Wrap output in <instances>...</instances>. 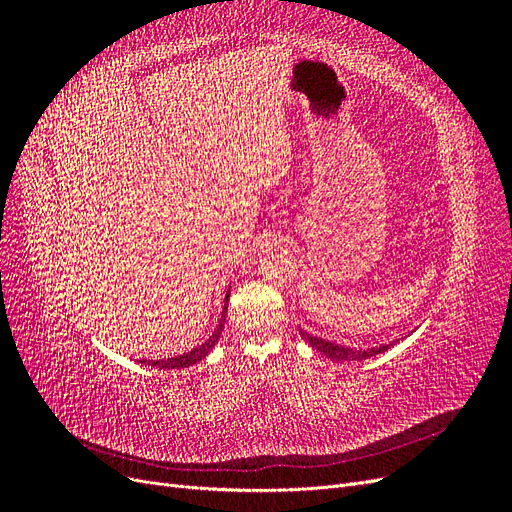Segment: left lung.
<instances>
[{
	"mask_svg": "<svg viewBox=\"0 0 512 512\" xmlns=\"http://www.w3.org/2000/svg\"><path fill=\"white\" fill-rule=\"evenodd\" d=\"M299 333H301V337L305 339V342H307L309 346H312L314 350H318L320 354L329 356L331 361H365V359H371V356L386 352L391 346L397 344V342H391V344H382V346H376V348H350V346H342V344L329 342V339L309 335V333L303 331V329H299Z\"/></svg>",
	"mask_w": 512,
	"mask_h": 512,
	"instance_id": "8db88e82",
	"label": "left lung"
}]
</instances>
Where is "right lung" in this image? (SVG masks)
Segmentation results:
<instances>
[{"label":"right lung","mask_w":512,"mask_h":512,"mask_svg":"<svg viewBox=\"0 0 512 512\" xmlns=\"http://www.w3.org/2000/svg\"><path fill=\"white\" fill-rule=\"evenodd\" d=\"M228 297L230 292H226V303H224V309H222V318H220V324L218 329L213 331V335L207 339L205 344H200L198 348H192L190 352H183L179 356H173V359H162V361H141L143 365H151V367H158V369H183V367H190L194 363H198L200 359H205V356L213 350L215 342H218L222 331H224V320H226V309H228Z\"/></svg>","instance_id":"right-lung-1"}]
</instances>
